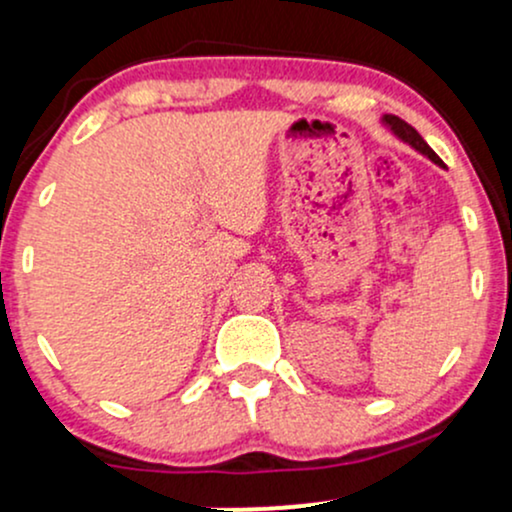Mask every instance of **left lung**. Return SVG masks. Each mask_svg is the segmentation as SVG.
<instances>
[{
    "mask_svg": "<svg viewBox=\"0 0 512 512\" xmlns=\"http://www.w3.org/2000/svg\"><path fill=\"white\" fill-rule=\"evenodd\" d=\"M383 120H385V125L392 127V132H395L399 139H404V142H409L411 146H414L416 151H421V154L431 158V161L440 163V158L436 156V151H433L431 146H428V144L424 142V137H421V134L416 132V129L409 125V122H404L402 117H397V115H385ZM440 166H443V163H440Z\"/></svg>",
    "mask_w": 512,
    "mask_h": 512,
    "instance_id": "1",
    "label": "left lung"
}]
</instances>
